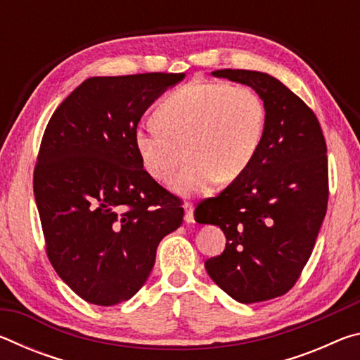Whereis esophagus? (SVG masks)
<instances>
[{"label":"esophagus","instance_id":"1","mask_svg":"<svg viewBox=\"0 0 360 360\" xmlns=\"http://www.w3.org/2000/svg\"><path fill=\"white\" fill-rule=\"evenodd\" d=\"M184 210H186V222L187 224H193L195 219H193V205L192 203H186L184 205Z\"/></svg>","mask_w":360,"mask_h":360}]
</instances>
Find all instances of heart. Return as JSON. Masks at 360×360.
Listing matches in <instances>:
<instances>
[{
	"mask_svg": "<svg viewBox=\"0 0 360 360\" xmlns=\"http://www.w3.org/2000/svg\"><path fill=\"white\" fill-rule=\"evenodd\" d=\"M152 119L155 125L133 131L143 168L168 182L187 155L188 165L173 188L181 195L206 193L219 179H238L252 165L264 143L266 108L251 87L192 81L163 96Z\"/></svg>",
	"mask_w": 360,
	"mask_h": 360,
	"instance_id": "1",
	"label": "heart"
}]
</instances>
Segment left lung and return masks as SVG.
Returning a JSON list of instances; mask_svg holds the SVG:
<instances>
[{
  "instance_id": "obj_1",
  "label": "left lung",
  "mask_w": 360,
  "mask_h": 360,
  "mask_svg": "<svg viewBox=\"0 0 360 360\" xmlns=\"http://www.w3.org/2000/svg\"><path fill=\"white\" fill-rule=\"evenodd\" d=\"M214 77L254 89L266 108L257 157L241 178L195 208L227 243L205 262L210 278L240 303L284 295L307 265L326 217L327 146L314 112L266 72L217 70Z\"/></svg>"
}]
</instances>
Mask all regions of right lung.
I'll use <instances>...</instances> for the list:
<instances>
[{"instance_id": "obj_1", "label": "right lung", "mask_w": 360, "mask_h": 360, "mask_svg": "<svg viewBox=\"0 0 360 360\" xmlns=\"http://www.w3.org/2000/svg\"><path fill=\"white\" fill-rule=\"evenodd\" d=\"M186 77H90L52 114L33 188L47 257L85 302L112 307L143 288L163 236L184 210L143 168L133 131L152 103Z\"/></svg>"}]
</instances>
